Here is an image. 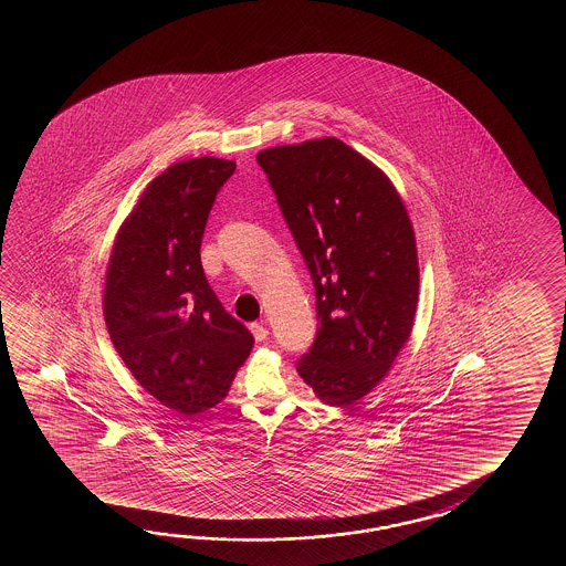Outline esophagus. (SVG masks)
Segmentation results:
<instances>
[{
    "mask_svg": "<svg viewBox=\"0 0 566 566\" xmlns=\"http://www.w3.org/2000/svg\"><path fill=\"white\" fill-rule=\"evenodd\" d=\"M251 332H253L256 342H263L269 336V329L263 324H251Z\"/></svg>",
    "mask_w": 566,
    "mask_h": 566,
    "instance_id": "34e87169",
    "label": "esophagus"
}]
</instances>
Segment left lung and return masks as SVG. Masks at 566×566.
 <instances>
[{
	"label": "left lung",
	"instance_id": "obj_1",
	"mask_svg": "<svg viewBox=\"0 0 566 566\" xmlns=\"http://www.w3.org/2000/svg\"><path fill=\"white\" fill-rule=\"evenodd\" d=\"M312 275L317 334L297 373L346 407L378 385L407 344L419 261L407 208L373 161L336 137L256 154Z\"/></svg>",
	"mask_w": 566,
	"mask_h": 566
}]
</instances>
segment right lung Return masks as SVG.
<instances>
[{"instance_id": "right-lung-1", "label": "right lung", "mask_w": 566, "mask_h": 566, "mask_svg": "<svg viewBox=\"0 0 566 566\" xmlns=\"http://www.w3.org/2000/svg\"><path fill=\"white\" fill-rule=\"evenodd\" d=\"M237 164L196 157L149 181L108 259L103 312L135 380L192 417L217 407L254 339L206 281L200 244L217 193Z\"/></svg>"}]
</instances>
